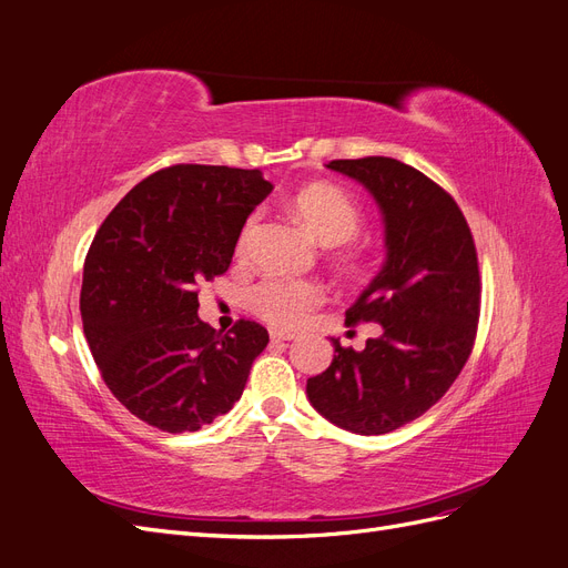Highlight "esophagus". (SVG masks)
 <instances>
[{
    "label": "esophagus",
    "mask_w": 568,
    "mask_h": 568,
    "mask_svg": "<svg viewBox=\"0 0 568 568\" xmlns=\"http://www.w3.org/2000/svg\"><path fill=\"white\" fill-rule=\"evenodd\" d=\"M270 338H272V341H294L296 336H294V334H284V332H277V329H274V332H270Z\"/></svg>",
    "instance_id": "obj_1"
}]
</instances>
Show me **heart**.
<instances>
[{"mask_svg":"<svg viewBox=\"0 0 568 568\" xmlns=\"http://www.w3.org/2000/svg\"><path fill=\"white\" fill-rule=\"evenodd\" d=\"M296 217L311 230L324 246H341L351 242L363 225V213L357 203L334 184H311L291 201ZM257 230V217H248L239 234L236 251L244 253ZM322 291L313 282L303 280H265L248 291V307L265 322L294 329L307 313L320 303Z\"/></svg>","mask_w":568,"mask_h":568,"instance_id":"1","label":"heart"}]
</instances>
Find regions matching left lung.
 <instances>
[{
    "instance_id": "left-lung-1",
    "label": "left lung",
    "mask_w": 568,
    "mask_h": 568,
    "mask_svg": "<svg viewBox=\"0 0 568 568\" xmlns=\"http://www.w3.org/2000/svg\"><path fill=\"white\" fill-rule=\"evenodd\" d=\"M363 184L384 222L382 270L346 311V324L376 322L363 351L341 348L307 379L324 419L359 436L388 434L436 405L471 353L480 282L467 220L448 192L386 156L332 161Z\"/></svg>"
}]
</instances>
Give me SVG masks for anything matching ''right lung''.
<instances>
[{"label": "right lung", "mask_w": 568, "mask_h": 568, "mask_svg": "<svg viewBox=\"0 0 568 568\" xmlns=\"http://www.w3.org/2000/svg\"><path fill=\"white\" fill-rule=\"evenodd\" d=\"M272 184L261 170L173 165L125 194L84 261L80 313L94 363L134 417L199 432L242 398L267 329L239 320L217 334L196 286L227 272L246 217Z\"/></svg>", "instance_id": "obj_1"}]
</instances>
